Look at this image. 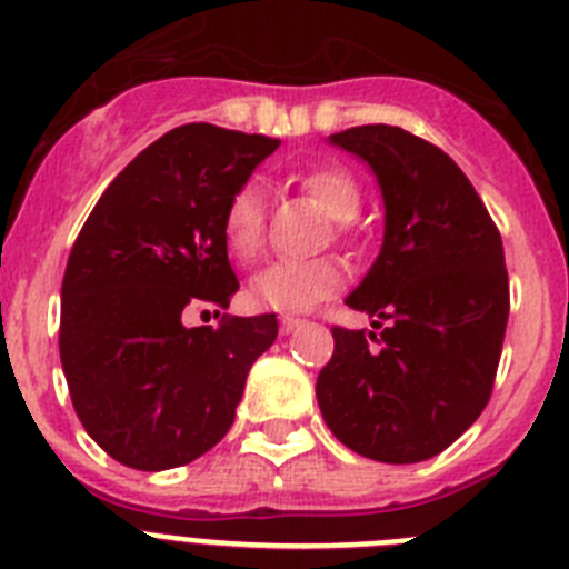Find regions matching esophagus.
<instances>
[{"label": "esophagus", "mask_w": 569, "mask_h": 569, "mask_svg": "<svg viewBox=\"0 0 569 569\" xmlns=\"http://www.w3.org/2000/svg\"><path fill=\"white\" fill-rule=\"evenodd\" d=\"M279 321H281V330H284V332L301 330V327L307 325L305 319H299V316H290V312H284V316H279Z\"/></svg>", "instance_id": "esophagus-1"}]
</instances>
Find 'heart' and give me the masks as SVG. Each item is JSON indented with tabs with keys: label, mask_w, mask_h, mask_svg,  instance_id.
<instances>
[{
	"label": "heart",
	"mask_w": 569,
	"mask_h": 569,
	"mask_svg": "<svg viewBox=\"0 0 569 569\" xmlns=\"http://www.w3.org/2000/svg\"><path fill=\"white\" fill-rule=\"evenodd\" d=\"M301 191L310 194L338 222V231H352V217L361 208V186L343 166H319L301 174ZM268 226V194L259 180L237 186L222 211V233L231 253L242 262L262 250ZM347 284V270L338 259H279L250 279V299L264 310L299 312L330 299Z\"/></svg>",
	"instance_id": "1"
}]
</instances>
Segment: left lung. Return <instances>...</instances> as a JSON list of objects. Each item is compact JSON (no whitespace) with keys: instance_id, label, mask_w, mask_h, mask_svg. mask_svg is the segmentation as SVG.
<instances>
[{"instance_id":"left-lung-1","label":"left lung","mask_w":569,"mask_h":569,"mask_svg":"<svg viewBox=\"0 0 569 569\" xmlns=\"http://www.w3.org/2000/svg\"><path fill=\"white\" fill-rule=\"evenodd\" d=\"M367 160L387 206L383 248L349 293L375 330L332 327L316 395L332 435L378 462L440 455L493 392L510 290L499 228L460 166L400 127L330 134Z\"/></svg>"}]
</instances>
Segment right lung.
I'll list each match as a JSON object with an SVG mask.
<instances>
[{
    "label": "right lung",
    "mask_w": 569,
    "mask_h": 569,
    "mask_svg": "<svg viewBox=\"0 0 569 569\" xmlns=\"http://www.w3.org/2000/svg\"><path fill=\"white\" fill-rule=\"evenodd\" d=\"M279 140L186 123L109 182L61 281L59 352L72 409L112 460L166 471L228 435L244 378L279 336L273 312L186 328L228 310L239 281L222 211Z\"/></svg>",
    "instance_id": "1"
}]
</instances>
